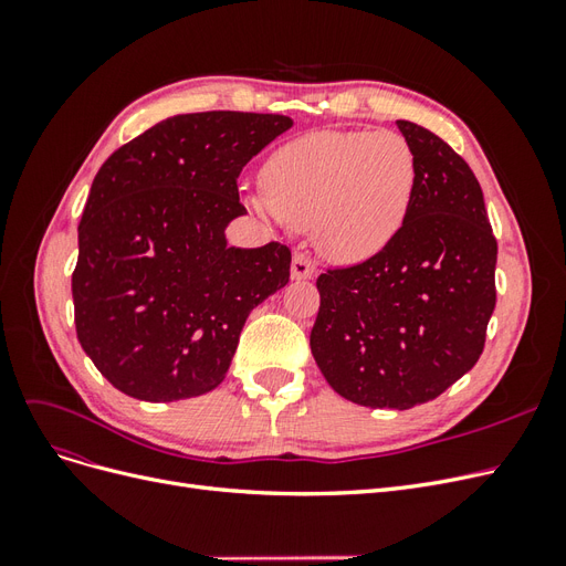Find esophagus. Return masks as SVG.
I'll return each mask as SVG.
<instances>
[{
    "label": "esophagus",
    "instance_id": "1",
    "mask_svg": "<svg viewBox=\"0 0 566 566\" xmlns=\"http://www.w3.org/2000/svg\"><path fill=\"white\" fill-rule=\"evenodd\" d=\"M314 273H316V266H314L310 256L302 254V252H295L293 254V266H290V276H293L295 281H306V279H312Z\"/></svg>",
    "mask_w": 566,
    "mask_h": 566
}]
</instances>
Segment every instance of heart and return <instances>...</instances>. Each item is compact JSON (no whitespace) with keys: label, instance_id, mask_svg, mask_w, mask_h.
<instances>
[{"label":"heart","instance_id":"b5f03b06","mask_svg":"<svg viewBox=\"0 0 566 566\" xmlns=\"http://www.w3.org/2000/svg\"><path fill=\"white\" fill-rule=\"evenodd\" d=\"M248 210L271 224L312 227L337 262L380 252L399 233L416 188V156L394 132H314L271 153Z\"/></svg>","mask_w":566,"mask_h":566}]
</instances>
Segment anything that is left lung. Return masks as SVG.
I'll return each instance as SVG.
<instances>
[{"label":"left lung","instance_id":"8db88e82","mask_svg":"<svg viewBox=\"0 0 566 566\" xmlns=\"http://www.w3.org/2000/svg\"><path fill=\"white\" fill-rule=\"evenodd\" d=\"M397 127L416 156L399 233L364 264L318 276L312 354L358 406L406 410L437 399L484 349L499 245L470 165L437 134Z\"/></svg>","mask_w":566,"mask_h":566}]
</instances>
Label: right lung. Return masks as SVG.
Masks as SVG:
<instances>
[{
  "label": "right lung",
  "mask_w": 566,
  "mask_h": 566,
  "mask_svg": "<svg viewBox=\"0 0 566 566\" xmlns=\"http://www.w3.org/2000/svg\"><path fill=\"white\" fill-rule=\"evenodd\" d=\"M293 127L285 115L167 117L101 165L77 227V339L139 401H181L224 382L256 304L290 281L281 243L231 248L248 214L238 175Z\"/></svg>",
  "instance_id": "obj_1"
}]
</instances>
